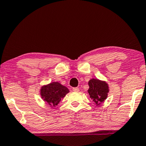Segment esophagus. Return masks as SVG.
Returning a JSON list of instances; mask_svg holds the SVG:
<instances>
[{
	"instance_id": "obj_1",
	"label": "esophagus",
	"mask_w": 146,
	"mask_h": 146,
	"mask_svg": "<svg viewBox=\"0 0 146 146\" xmlns=\"http://www.w3.org/2000/svg\"><path fill=\"white\" fill-rule=\"evenodd\" d=\"M73 91H74V92H79V88H73Z\"/></svg>"
}]
</instances>
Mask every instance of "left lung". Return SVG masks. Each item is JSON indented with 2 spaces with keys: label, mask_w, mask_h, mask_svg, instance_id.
<instances>
[{
  "label": "left lung",
  "mask_w": 146,
  "mask_h": 146,
  "mask_svg": "<svg viewBox=\"0 0 146 146\" xmlns=\"http://www.w3.org/2000/svg\"><path fill=\"white\" fill-rule=\"evenodd\" d=\"M88 85L90 88L88 92L90 98L96 106H99L108 97L109 92L108 84L104 81L93 78L88 82Z\"/></svg>",
  "instance_id": "1"
}]
</instances>
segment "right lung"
I'll use <instances>...</instances> for the list:
<instances>
[{
    "mask_svg": "<svg viewBox=\"0 0 146 146\" xmlns=\"http://www.w3.org/2000/svg\"><path fill=\"white\" fill-rule=\"evenodd\" d=\"M40 92L44 102L53 108L59 104L61 99L69 93V90L67 87L56 82L42 86Z\"/></svg>",
    "mask_w": 146,
    "mask_h": 146,
    "instance_id": "1",
    "label": "right lung"
}]
</instances>
